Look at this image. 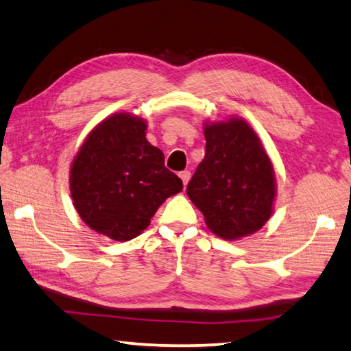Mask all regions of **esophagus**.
<instances>
[{
  "label": "esophagus",
  "mask_w": 351,
  "mask_h": 351,
  "mask_svg": "<svg viewBox=\"0 0 351 351\" xmlns=\"http://www.w3.org/2000/svg\"><path fill=\"white\" fill-rule=\"evenodd\" d=\"M179 176H180V179H182V182H183V185L186 186L189 179H191V172H189V171H182Z\"/></svg>",
  "instance_id": "esophagus-1"
}]
</instances>
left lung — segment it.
I'll use <instances>...</instances> for the list:
<instances>
[{"instance_id": "obj_1", "label": "left lung", "mask_w": 351, "mask_h": 351, "mask_svg": "<svg viewBox=\"0 0 351 351\" xmlns=\"http://www.w3.org/2000/svg\"><path fill=\"white\" fill-rule=\"evenodd\" d=\"M205 158L186 193L214 234L236 241L259 231L273 213L274 169L257 134L231 117L205 126Z\"/></svg>"}]
</instances>
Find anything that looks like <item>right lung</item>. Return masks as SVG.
Returning <instances> with one entry per match:
<instances>
[{"instance_id": "add662e5", "label": "right lung", "mask_w": 351, "mask_h": 351, "mask_svg": "<svg viewBox=\"0 0 351 351\" xmlns=\"http://www.w3.org/2000/svg\"><path fill=\"white\" fill-rule=\"evenodd\" d=\"M69 185L83 222L119 242L137 237L158 206L183 189L163 152L146 140V121L128 112L92 129L73 158Z\"/></svg>"}]
</instances>
